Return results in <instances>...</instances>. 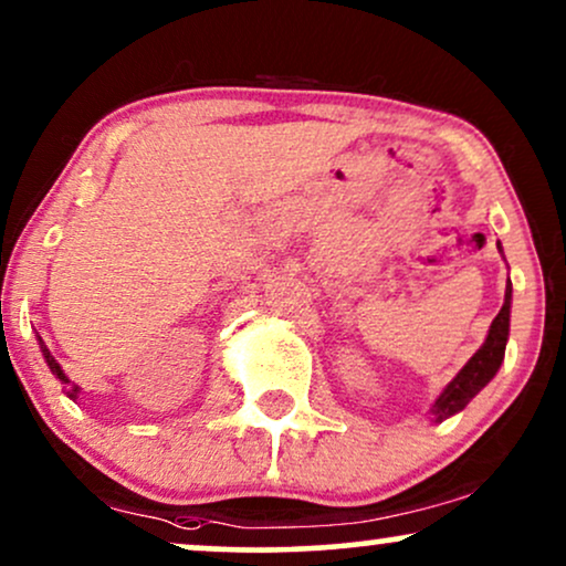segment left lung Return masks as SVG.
<instances>
[{"mask_svg": "<svg viewBox=\"0 0 566 566\" xmlns=\"http://www.w3.org/2000/svg\"><path fill=\"white\" fill-rule=\"evenodd\" d=\"M510 304H512V285H507V293H504V306L491 322L486 343L475 350V356L462 366L458 377H454L450 385L444 387V392L439 395L434 408V421H444L458 413L471 402L475 395H479L483 387L489 385L491 377L499 371V366L504 361V348H507V335H510Z\"/></svg>", "mask_w": 566, "mask_h": 566, "instance_id": "obj_1", "label": "left lung"}]
</instances>
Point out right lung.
<instances>
[{"instance_id":"add662e5","label":"right lung","mask_w":566,"mask_h":566,"mask_svg":"<svg viewBox=\"0 0 566 566\" xmlns=\"http://www.w3.org/2000/svg\"><path fill=\"white\" fill-rule=\"evenodd\" d=\"M41 350H43V358H46L49 369H51V371H54V374H56V377L64 381V385H67V381H70V379H67V377H64L62 366H59V364L54 361V356H51V354H49V348H46V346H43V340H41ZM64 390H67V395H70V398H72V400H77V392H80V387H77V385H70V387H64Z\"/></svg>"}]
</instances>
